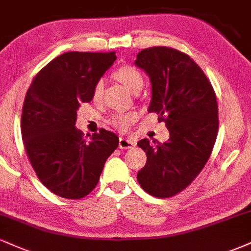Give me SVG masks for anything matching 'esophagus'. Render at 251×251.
I'll use <instances>...</instances> for the list:
<instances>
[{
    "instance_id": "obj_1",
    "label": "esophagus",
    "mask_w": 251,
    "mask_h": 251,
    "mask_svg": "<svg viewBox=\"0 0 251 251\" xmlns=\"http://www.w3.org/2000/svg\"><path fill=\"white\" fill-rule=\"evenodd\" d=\"M135 146L134 142L132 140L126 139V138H120L119 139V149L122 150H128V149H133Z\"/></svg>"
}]
</instances>
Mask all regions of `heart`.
Masks as SVG:
<instances>
[{"instance_id": "obj_1", "label": "heart", "mask_w": 251, "mask_h": 251, "mask_svg": "<svg viewBox=\"0 0 251 251\" xmlns=\"http://www.w3.org/2000/svg\"><path fill=\"white\" fill-rule=\"evenodd\" d=\"M114 76L118 81H120L125 86L128 91H131L132 93L134 92L140 91L143 87V75L137 68L131 67V66H124V67H120L119 70L116 71L114 73ZM103 88V81L102 80H99L97 82L96 87H94V98L98 99L102 93ZM138 114L134 113V112H122V113H114L112 114L111 118H109V124L113 125L114 127L118 129H122V131H125L127 129L129 126L133 124L135 120H137Z\"/></svg>"}]
</instances>
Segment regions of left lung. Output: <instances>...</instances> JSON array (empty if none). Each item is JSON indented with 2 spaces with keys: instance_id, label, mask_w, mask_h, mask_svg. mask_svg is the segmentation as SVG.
<instances>
[{
  "instance_id": "8db88e82",
  "label": "left lung",
  "mask_w": 251,
  "mask_h": 251,
  "mask_svg": "<svg viewBox=\"0 0 251 251\" xmlns=\"http://www.w3.org/2000/svg\"><path fill=\"white\" fill-rule=\"evenodd\" d=\"M134 65L151 81L149 112H155L170 132L168 142H138L146 152L137 179L158 198L177 195L208 162L218 131L217 100L211 83L186 54L168 47L143 50Z\"/></svg>"
}]
</instances>
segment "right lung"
Returning <instances> with one entry per match:
<instances>
[{
	"label": "right lung",
	"mask_w": 251,
	"mask_h": 251,
	"mask_svg": "<svg viewBox=\"0 0 251 251\" xmlns=\"http://www.w3.org/2000/svg\"><path fill=\"white\" fill-rule=\"evenodd\" d=\"M116 59L114 51L63 53L36 74L25 94L21 117L25 152L41 183L60 197L87 196L119 145L113 132L101 128L85 140L75 127L80 103L93 99L97 82Z\"/></svg>",
	"instance_id": "right-lung-1"
}]
</instances>
